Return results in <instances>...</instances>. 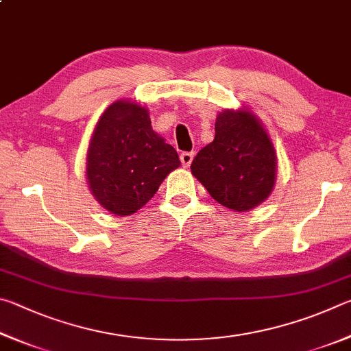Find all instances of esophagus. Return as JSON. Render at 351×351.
Returning <instances> with one entry per match:
<instances>
[{"instance_id": "obj_1", "label": "esophagus", "mask_w": 351, "mask_h": 351, "mask_svg": "<svg viewBox=\"0 0 351 351\" xmlns=\"http://www.w3.org/2000/svg\"><path fill=\"white\" fill-rule=\"evenodd\" d=\"M194 158V152H182L180 154V162L183 165V168H189Z\"/></svg>"}]
</instances>
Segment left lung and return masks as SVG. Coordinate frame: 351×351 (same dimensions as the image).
I'll return each mask as SVG.
<instances>
[{
    "label": "left lung",
    "instance_id": "1",
    "mask_svg": "<svg viewBox=\"0 0 351 351\" xmlns=\"http://www.w3.org/2000/svg\"><path fill=\"white\" fill-rule=\"evenodd\" d=\"M191 172L220 205L248 211L273 191L274 147L253 114L225 110L216 120V137L194 157Z\"/></svg>",
    "mask_w": 351,
    "mask_h": 351
}]
</instances>
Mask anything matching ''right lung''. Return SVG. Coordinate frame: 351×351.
<instances>
[{
	"instance_id": "obj_1",
	"label": "right lung",
	"mask_w": 351,
	"mask_h": 351,
	"mask_svg": "<svg viewBox=\"0 0 351 351\" xmlns=\"http://www.w3.org/2000/svg\"><path fill=\"white\" fill-rule=\"evenodd\" d=\"M179 166V154L152 131L147 110L117 101L104 110L92 134L86 176L94 197L108 211L129 216Z\"/></svg>"
}]
</instances>
